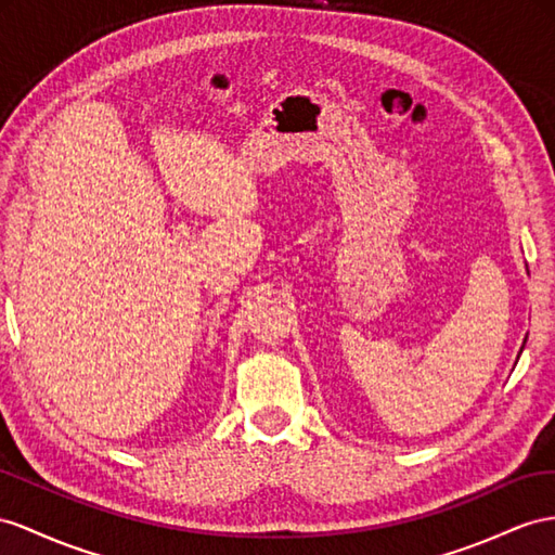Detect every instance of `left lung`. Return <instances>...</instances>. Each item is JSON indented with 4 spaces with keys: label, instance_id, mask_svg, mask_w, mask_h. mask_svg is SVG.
Instances as JSON below:
<instances>
[{
    "label": "left lung",
    "instance_id": "8db88e82",
    "mask_svg": "<svg viewBox=\"0 0 555 555\" xmlns=\"http://www.w3.org/2000/svg\"><path fill=\"white\" fill-rule=\"evenodd\" d=\"M522 347H525V345H522Z\"/></svg>",
    "mask_w": 555,
    "mask_h": 555
}]
</instances>
